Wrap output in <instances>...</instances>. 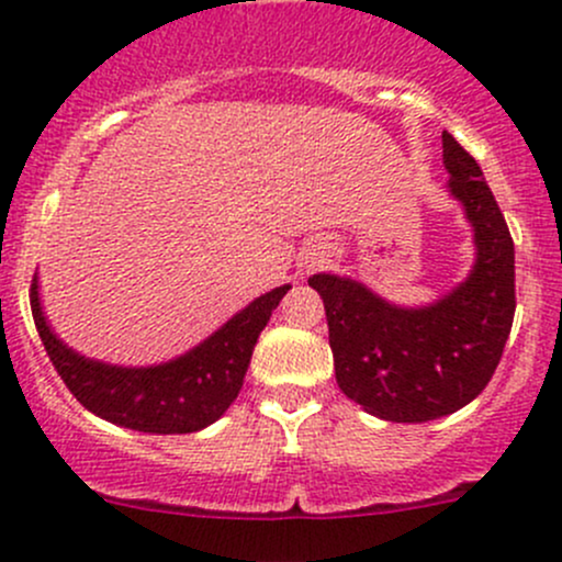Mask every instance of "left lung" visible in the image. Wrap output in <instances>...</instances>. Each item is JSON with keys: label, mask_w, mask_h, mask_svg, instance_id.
Here are the masks:
<instances>
[{"label": "left lung", "mask_w": 562, "mask_h": 562, "mask_svg": "<svg viewBox=\"0 0 562 562\" xmlns=\"http://www.w3.org/2000/svg\"><path fill=\"white\" fill-rule=\"evenodd\" d=\"M451 194L474 226L477 263L427 310H397L360 282L314 274L328 317L336 381L386 422L416 424L464 408L488 386L515 319V243L474 157L442 133Z\"/></svg>", "instance_id": "left-lung-1"}]
</instances>
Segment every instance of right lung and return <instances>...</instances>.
I'll return each instance as SVG.
<instances>
[{
    "label": "right lung",
    "instance_id": "obj_1",
    "mask_svg": "<svg viewBox=\"0 0 562 562\" xmlns=\"http://www.w3.org/2000/svg\"><path fill=\"white\" fill-rule=\"evenodd\" d=\"M288 291L291 285L261 295L205 344L157 368L103 366L71 351L42 317L36 277L31 280V314L55 371L85 408L127 429L187 435L213 424L237 400L252 347Z\"/></svg>",
    "mask_w": 562,
    "mask_h": 562
}]
</instances>
